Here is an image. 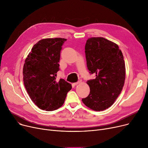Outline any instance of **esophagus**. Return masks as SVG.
I'll list each match as a JSON object with an SVG mask.
<instances>
[{"label": "esophagus", "mask_w": 148, "mask_h": 148, "mask_svg": "<svg viewBox=\"0 0 148 148\" xmlns=\"http://www.w3.org/2000/svg\"><path fill=\"white\" fill-rule=\"evenodd\" d=\"M80 82H81L80 81H78V82H76V83H73V84H74V85H77V84H79V83H80Z\"/></svg>", "instance_id": "1"}]
</instances>
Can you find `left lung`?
Segmentation results:
<instances>
[{
  "instance_id": "1",
  "label": "left lung",
  "mask_w": 148,
  "mask_h": 148,
  "mask_svg": "<svg viewBox=\"0 0 148 148\" xmlns=\"http://www.w3.org/2000/svg\"><path fill=\"white\" fill-rule=\"evenodd\" d=\"M85 54L89 73L96 77L87 81L90 93L82 101L92 110L103 111L113 105L125 83L123 54L117 44L103 37L89 38Z\"/></svg>"
}]
</instances>
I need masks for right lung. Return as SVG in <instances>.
Here are the masks:
<instances>
[{
  "mask_svg": "<svg viewBox=\"0 0 148 148\" xmlns=\"http://www.w3.org/2000/svg\"><path fill=\"white\" fill-rule=\"evenodd\" d=\"M66 39L46 38L35 44L23 66V82L30 99L45 111L55 110L64 104L71 84L56 80L62 46Z\"/></svg>",
  "mask_w": 148,
  "mask_h": 148,
  "instance_id": "1",
  "label": "right lung"
}]
</instances>
